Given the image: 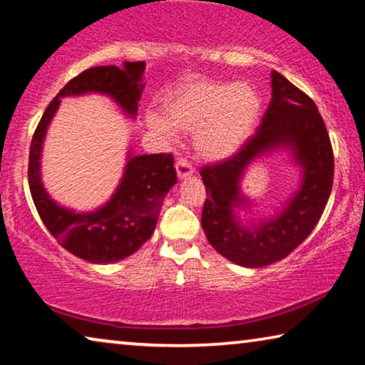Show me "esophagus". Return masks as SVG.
Returning a JSON list of instances; mask_svg holds the SVG:
<instances>
[{
	"instance_id": "esophagus-1",
	"label": "esophagus",
	"mask_w": 365,
	"mask_h": 365,
	"mask_svg": "<svg viewBox=\"0 0 365 365\" xmlns=\"http://www.w3.org/2000/svg\"><path fill=\"white\" fill-rule=\"evenodd\" d=\"M175 169H177V175H178V178H180V180L193 175V167L190 165V162L185 160V159H180L177 162Z\"/></svg>"
}]
</instances>
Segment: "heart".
Masks as SVG:
<instances>
[{"mask_svg":"<svg viewBox=\"0 0 365 365\" xmlns=\"http://www.w3.org/2000/svg\"><path fill=\"white\" fill-rule=\"evenodd\" d=\"M162 115H146L154 133L165 140H175V130L195 133L196 153L221 162L239 153L252 136L262 115V99L248 83L192 78L167 92Z\"/></svg>","mask_w":365,"mask_h":365,"instance_id":"1","label":"heart"}]
</instances>
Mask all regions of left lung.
<instances>
[{
	"instance_id": "obj_1",
	"label": "left lung",
	"mask_w": 365,
	"mask_h": 365,
	"mask_svg": "<svg viewBox=\"0 0 365 365\" xmlns=\"http://www.w3.org/2000/svg\"><path fill=\"white\" fill-rule=\"evenodd\" d=\"M271 91L255 135L230 159L201 169L207 242L245 268H263L296 250L314 230L333 187V149L315 102L277 71H271ZM279 150L301 169L299 188L271 217L245 220L241 212H250L252 202L241 192V178L253 161Z\"/></svg>"
}]
</instances>
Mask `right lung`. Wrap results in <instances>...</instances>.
Here are the masks:
<instances>
[{
    "label": "right lung",
    "mask_w": 365,
    "mask_h": 365,
    "mask_svg": "<svg viewBox=\"0 0 365 365\" xmlns=\"http://www.w3.org/2000/svg\"><path fill=\"white\" fill-rule=\"evenodd\" d=\"M146 69L144 61L86 69L63 88L45 110L29 153V187L45 227L63 248L94 264L125 259L151 239L165 195L177 183L172 154L135 155L128 149L123 175L113 195L92 211H74L51 198L42 182L45 135L63 97L107 96L135 120Z\"/></svg>",
    "instance_id": "1"
}]
</instances>
